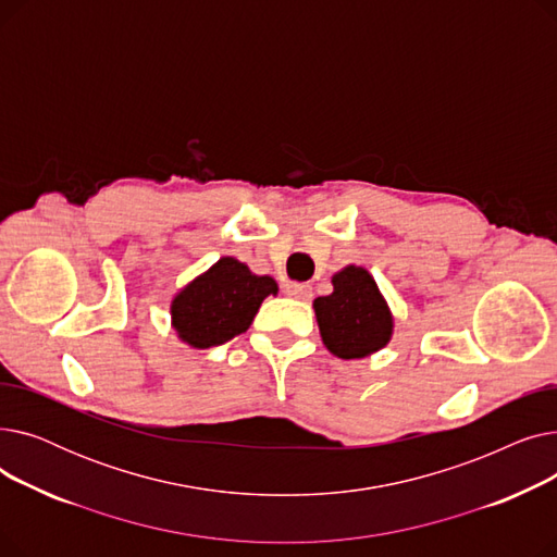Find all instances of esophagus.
Returning a JSON list of instances; mask_svg holds the SVG:
<instances>
[{"label": "esophagus", "mask_w": 557, "mask_h": 557, "mask_svg": "<svg viewBox=\"0 0 557 557\" xmlns=\"http://www.w3.org/2000/svg\"><path fill=\"white\" fill-rule=\"evenodd\" d=\"M286 294L296 300H311L313 288H311V284H305V282H288Z\"/></svg>", "instance_id": "esophagus-1"}]
</instances>
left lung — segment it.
<instances>
[{
    "label": "left lung",
    "instance_id": "1",
    "mask_svg": "<svg viewBox=\"0 0 557 557\" xmlns=\"http://www.w3.org/2000/svg\"><path fill=\"white\" fill-rule=\"evenodd\" d=\"M330 296L313 300L320 336L338 359H366L393 338L395 318L374 277L363 267L341 269Z\"/></svg>",
    "mask_w": 557,
    "mask_h": 557
}]
</instances>
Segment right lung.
<instances>
[{
  "label": "right lung",
  "mask_w": 557,
  "mask_h": 557,
  "mask_svg": "<svg viewBox=\"0 0 557 557\" xmlns=\"http://www.w3.org/2000/svg\"><path fill=\"white\" fill-rule=\"evenodd\" d=\"M269 296H277L271 275H255L244 261L221 257L173 296L171 327L189 347L221 345L250 327Z\"/></svg>",
  "instance_id": "add662e5"
}]
</instances>
